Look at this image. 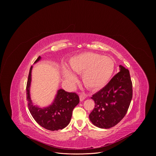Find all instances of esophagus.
Returning a JSON list of instances; mask_svg holds the SVG:
<instances>
[{
	"mask_svg": "<svg viewBox=\"0 0 156 156\" xmlns=\"http://www.w3.org/2000/svg\"><path fill=\"white\" fill-rule=\"evenodd\" d=\"M86 98V95L85 93H81L80 94V101H83Z\"/></svg>",
	"mask_w": 156,
	"mask_h": 156,
	"instance_id": "obj_1",
	"label": "esophagus"
}]
</instances>
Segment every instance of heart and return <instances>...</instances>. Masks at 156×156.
Listing matches in <instances>:
<instances>
[{
    "label": "heart",
    "mask_w": 156,
    "mask_h": 156,
    "mask_svg": "<svg viewBox=\"0 0 156 156\" xmlns=\"http://www.w3.org/2000/svg\"><path fill=\"white\" fill-rule=\"evenodd\" d=\"M69 70L63 67L62 74L68 83H73L76 76L81 74V80L88 88L98 89L103 86L112 75L114 62L109 57L93 52H86L75 55L70 60Z\"/></svg>",
    "instance_id": "heart-1"
}]
</instances>
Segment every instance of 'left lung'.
<instances>
[{"label":"left lung","instance_id":"left-lung-1","mask_svg":"<svg viewBox=\"0 0 156 156\" xmlns=\"http://www.w3.org/2000/svg\"><path fill=\"white\" fill-rule=\"evenodd\" d=\"M102 90L91 98L95 107L89 115L90 121L100 128H110L119 123L126 115L132 96V82L129 70L122 65Z\"/></svg>","mask_w":156,"mask_h":156}]
</instances>
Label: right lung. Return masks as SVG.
<instances>
[{
  "label": "right lung",
  "mask_w": 156,
  "mask_h": 156,
  "mask_svg": "<svg viewBox=\"0 0 156 156\" xmlns=\"http://www.w3.org/2000/svg\"><path fill=\"white\" fill-rule=\"evenodd\" d=\"M41 59L39 56L34 63ZM32 69L33 66L30 70L27 85L28 107L31 115L40 126L48 130L57 131L65 128L71 120L73 108L80 102L79 96L75 93H69L60 89L50 105L42 108L34 105L30 97Z\"/></svg>",
  "instance_id": "obj_1"
}]
</instances>
